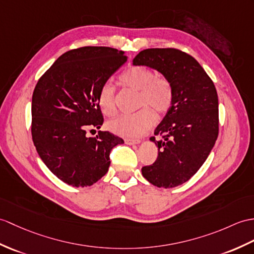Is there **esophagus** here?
<instances>
[{
    "label": "esophagus",
    "instance_id": "obj_1",
    "mask_svg": "<svg viewBox=\"0 0 254 254\" xmlns=\"http://www.w3.org/2000/svg\"><path fill=\"white\" fill-rule=\"evenodd\" d=\"M125 141L127 145H136V144L140 143L139 139H133V138H126Z\"/></svg>",
    "mask_w": 254,
    "mask_h": 254
}]
</instances>
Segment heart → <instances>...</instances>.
Wrapping results in <instances>:
<instances>
[{
	"mask_svg": "<svg viewBox=\"0 0 254 254\" xmlns=\"http://www.w3.org/2000/svg\"><path fill=\"white\" fill-rule=\"evenodd\" d=\"M122 85L138 91L137 113L122 115L109 122L111 132L125 137L137 138L149 131L155 125V114L161 116L170 109L173 102V87L164 76L156 75L151 69L133 66L120 75ZM98 105L106 116H114L117 111L116 91L109 82L102 85L98 93Z\"/></svg>",
	"mask_w": 254,
	"mask_h": 254,
	"instance_id": "1",
	"label": "heart"
}]
</instances>
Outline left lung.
Returning <instances> with one entry per match:
<instances>
[{
	"label": "left lung",
	"mask_w": 254,
	"mask_h": 254,
	"mask_svg": "<svg viewBox=\"0 0 254 254\" xmlns=\"http://www.w3.org/2000/svg\"><path fill=\"white\" fill-rule=\"evenodd\" d=\"M162 73L173 87V102L150 140L158 147L157 160L141 168L152 185L173 188L197 173L219 135V99L214 83L200 64L176 49H147L133 60Z\"/></svg>",
	"instance_id": "left-lung-1"
}]
</instances>
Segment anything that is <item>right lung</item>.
<instances>
[{
    "label": "right lung",
    "mask_w": 254,
    "mask_h": 254,
    "mask_svg": "<svg viewBox=\"0 0 254 254\" xmlns=\"http://www.w3.org/2000/svg\"><path fill=\"white\" fill-rule=\"evenodd\" d=\"M127 58L113 47H79L58 57L35 85L33 144L45 166L68 185L91 186L102 179L111 149L125 143L110 132L87 137L86 131L103 125L99 90Z\"/></svg>",
    "instance_id": "obj_1"
}]
</instances>
